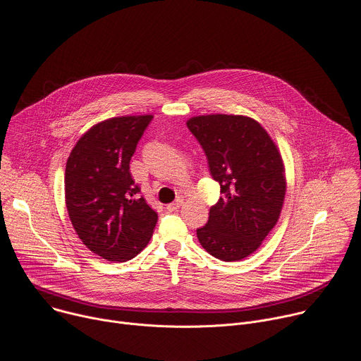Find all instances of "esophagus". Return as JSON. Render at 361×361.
<instances>
[{"instance_id":"esophagus-1","label":"esophagus","mask_w":361,"mask_h":361,"mask_svg":"<svg viewBox=\"0 0 361 361\" xmlns=\"http://www.w3.org/2000/svg\"><path fill=\"white\" fill-rule=\"evenodd\" d=\"M181 204H183V197H178L174 203L167 204V212H176V210H178L181 207Z\"/></svg>"}]
</instances>
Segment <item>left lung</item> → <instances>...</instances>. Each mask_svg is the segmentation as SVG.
<instances>
[{
  "label": "left lung",
  "mask_w": 361,
  "mask_h": 361,
  "mask_svg": "<svg viewBox=\"0 0 361 361\" xmlns=\"http://www.w3.org/2000/svg\"><path fill=\"white\" fill-rule=\"evenodd\" d=\"M203 147L221 197L197 228L202 246L232 262L252 255L276 224L286 192L285 166L267 129L243 115H199L187 121Z\"/></svg>",
  "instance_id": "obj_1"
}]
</instances>
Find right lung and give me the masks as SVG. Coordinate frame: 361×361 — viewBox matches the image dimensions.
Returning a JSON list of instances; mask_svg holds the SVG:
<instances>
[{
    "label": "right lung",
    "instance_id": "add662e5",
    "mask_svg": "<svg viewBox=\"0 0 361 361\" xmlns=\"http://www.w3.org/2000/svg\"><path fill=\"white\" fill-rule=\"evenodd\" d=\"M151 119L152 115H128L93 125L66 162L64 199L75 232L89 250L109 262L135 257L158 220L129 171Z\"/></svg>",
    "mask_w": 361,
    "mask_h": 361
}]
</instances>
